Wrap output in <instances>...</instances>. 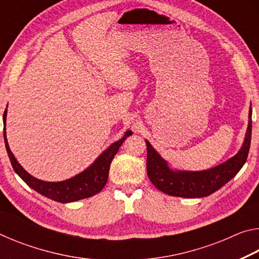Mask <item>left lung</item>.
<instances>
[{
    "label": "left lung",
    "mask_w": 259,
    "mask_h": 259,
    "mask_svg": "<svg viewBox=\"0 0 259 259\" xmlns=\"http://www.w3.org/2000/svg\"><path fill=\"white\" fill-rule=\"evenodd\" d=\"M243 146L239 153L225 163L204 171H172L166 162L146 140L147 176L157 190L168 195L181 198H202L212 194L230 182L240 171L248 157L251 142V112Z\"/></svg>",
    "instance_id": "left-lung-1"
}]
</instances>
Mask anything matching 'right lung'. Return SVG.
<instances>
[{"label": "right lung", "mask_w": 259, "mask_h": 259, "mask_svg": "<svg viewBox=\"0 0 259 259\" xmlns=\"http://www.w3.org/2000/svg\"><path fill=\"white\" fill-rule=\"evenodd\" d=\"M6 119H7V109L4 111L3 114V122H4V143H6V148L9 155V159L11 161L12 168L18 174V176L23 179V181L27 184L29 187H32L34 191H36L40 194L47 196L57 202L61 203H67L73 202V201H77L81 199L90 198L95 194H97L106 185L107 179H108V171H109V165L113 157L119 151L120 146L123 144L126 137L133 135L131 131H126L124 137L117 140L114 144H112L106 151L103 152L100 156L96 160L93 165H90L89 168L84 171L78 174L77 176L73 177L71 179L64 182L58 183H51V182H43L40 179L35 178L26 171V170L21 166L18 162H17L16 157L12 154L10 151V147L8 145V140L6 136Z\"/></svg>", "instance_id": "add662e5"}]
</instances>
